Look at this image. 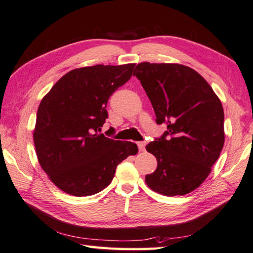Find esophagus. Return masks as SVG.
<instances>
[{"instance_id":"esophagus-1","label":"esophagus","mask_w":253,"mask_h":253,"mask_svg":"<svg viewBox=\"0 0 253 253\" xmlns=\"http://www.w3.org/2000/svg\"><path fill=\"white\" fill-rule=\"evenodd\" d=\"M137 147L140 149V152H143L145 149V142H137Z\"/></svg>"}]
</instances>
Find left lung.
Masks as SVG:
<instances>
[{"mask_svg":"<svg viewBox=\"0 0 253 253\" xmlns=\"http://www.w3.org/2000/svg\"><path fill=\"white\" fill-rule=\"evenodd\" d=\"M133 75L152 102L157 125H167V131L146 145L157 159V168L146 174L145 181L167 197L190 193L208 178L223 149L221 102L189 66L143 62Z\"/></svg>","mask_w":253,"mask_h":253,"instance_id":"left-lung-1","label":"left lung"}]
</instances>
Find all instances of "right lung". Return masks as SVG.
Masks as SVG:
<instances>
[{
  "mask_svg": "<svg viewBox=\"0 0 253 253\" xmlns=\"http://www.w3.org/2000/svg\"><path fill=\"white\" fill-rule=\"evenodd\" d=\"M135 64L95 65L72 70L41 100L34 142L40 166L65 193L100 192L136 144L116 141L101 130L110 96L131 79Z\"/></svg>",
  "mask_w": 253,
  "mask_h": 253,
  "instance_id": "add662e5",
  "label": "right lung"
}]
</instances>
